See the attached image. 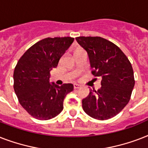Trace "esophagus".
Wrapping results in <instances>:
<instances>
[{
  "mask_svg": "<svg viewBox=\"0 0 148 148\" xmlns=\"http://www.w3.org/2000/svg\"><path fill=\"white\" fill-rule=\"evenodd\" d=\"M81 86L80 84H74V89H79V88H81Z\"/></svg>",
  "mask_w": 148,
  "mask_h": 148,
  "instance_id": "1",
  "label": "esophagus"
}]
</instances>
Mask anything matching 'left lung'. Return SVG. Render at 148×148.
Instances as JSON below:
<instances>
[{
    "mask_svg": "<svg viewBox=\"0 0 148 148\" xmlns=\"http://www.w3.org/2000/svg\"><path fill=\"white\" fill-rule=\"evenodd\" d=\"M76 40L87 51L92 74L101 77V87L90 90L82 100V108L90 117L108 120L128 103L134 87L131 62L123 51L101 37H78Z\"/></svg>",
    "mask_w": 148,
    "mask_h": 148,
    "instance_id": "left-lung-1",
    "label": "left lung"
}]
</instances>
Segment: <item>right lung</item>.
I'll use <instances>...</instances> for the list:
<instances>
[{
  "instance_id": "obj_1",
  "label": "right lung",
  "mask_w": 148,
  "mask_h": 148,
  "mask_svg": "<svg viewBox=\"0 0 148 148\" xmlns=\"http://www.w3.org/2000/svg\"><path fill=\"white\" fill-rule=\"evenodd\" d=\"M74 38H47L31 46L20 58L14 71V89L21 105L36 119L49 120L64 108L72 84L50 83V72L74 42Z\"/></svg>"
}]
</instances>
